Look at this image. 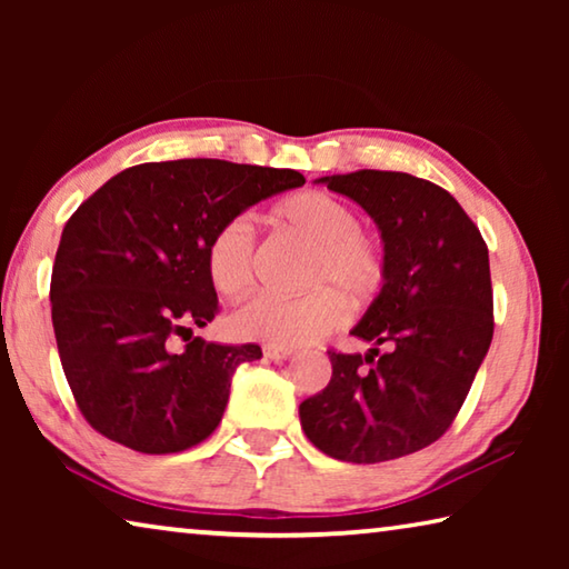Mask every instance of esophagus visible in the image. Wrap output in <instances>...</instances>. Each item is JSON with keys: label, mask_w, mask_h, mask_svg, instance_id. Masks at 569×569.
<instances>
[{"label": "esophagus", "mask_w": 569, "mask_h": 569, "mask_svg": "<svg viewBox=\"0 0 569 569\" xmlns=\"http://www.w3.org/2000/svg\"><path fill=\"white\" fill-rule=\"evenodd\" d=\"M263 356H266V359H271V361H286V359H291L293 351L291 349H278V346H266Z\"/></svg>", "instance_id": "1"}]
</instances>
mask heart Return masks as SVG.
I'll use <instances>...</instances> for the list:
<instances>
[{"label":"heart","mask_w":569,"mask_h":569,"mask_svg":"<svg viewBox=\"0 0 569 569\" xmlns=\"http://www.w3.org/2000/svg\"><path fill=\"white\" fill-rule=\"evenodd\" d=\"M273 218L313 246L303 283L316 291L296 298L258 296L233 313L240 339L296 349L339 329L346 305L363 308L387 283V261L377 240L361 230V218L343 200L321 190L286 198ZM210 281L223 296L240 298L256 286V233L246 216L220 223L206 246Z\"/></svg>","instance_id":"b5f03b06"}]
</instances>
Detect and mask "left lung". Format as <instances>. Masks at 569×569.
<instances>
[{"instance_id": "left-lung-1", "label": "left lung", "mask_w": 569, "mask_h": 569, "mask_svg": "<svg viewBox=\"0 0 569 569\" xmlns=\"http://www.w3.org/2000/svg\"><path fill=\"white\" fill-rule=\"evenodd\" d=\"M381 230L387 283L353 336L361 353L329 351L331 381L298 413L313 447L353 465L413 455L457 419L495 333L489 250L455 198L409 172L321 178Z\"/></svg>"}]
</instances>
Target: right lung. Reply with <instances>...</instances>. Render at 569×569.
<instances>
[{
    "label": "right lung",
    "instance_id": "right-lung-1",
    "mask_svg": "<svg viewBox=\"0 0 569 569\" xmlns=\"http://www.w3.org/2000/svg\"><path fill=\"white\" fill-rule=\"evenodd\" d=\"M296 170L213 158L142 162L110 178L62 230L50 283L67 383L94 431L142 455H176L213 435L230 379L261 346H220L190 326L216 319L206 266L213 230ZM187 346L174 349V336Z\"/></svg>",
    "mask_w": 569,
    "mask_h": 569
}]
</instances>
